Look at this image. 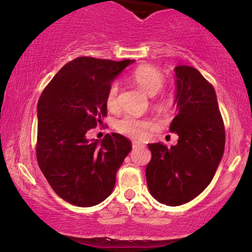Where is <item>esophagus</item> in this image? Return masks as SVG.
<instances>
[{
    "instance_id": "34e87169",
    "label": "esophagus",
    "mask_w": 252,
    "mask_h": 252,
    "mask_svg": "<svg viewBox=\"0 0 252 252\" xmlns=\"http://www.w3.org/2000/svg\"><path fill=\"white\" fill-rule=\"evenodd\" d=\"M141 146H142V144L139 143V142H133V144H132V148H133V149H137V148L141 147Z\"/></svg>"
}]
</instances>
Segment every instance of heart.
Returning a JSON list of instances; mask_svg holds the SVG:
<instances>
[{"label": "heart", "mask_w": 252, "mask_h": 252, "mask_svg": "<svg viewBox=\"0 0 252 252\" xmlns=\"http://www.w3.org/2000/svg\"><path fill=\"white\" fill-rule=\"evenodd\" d=\"M133 79L139 87L147 93L148 95L155 96L163 88L165 79L157 68L150 65H142L134 71ZM118 82H113L109 87L106 94V106L109 110L118 108ZM154 127V123L149 119H140L132 116H126L116 123V128L120 134L130 139L140 140L147 135L148 129Z\"/></svg>", "instance_id": "heart-1"}]
</instances>
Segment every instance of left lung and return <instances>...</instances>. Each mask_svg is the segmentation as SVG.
Listing matches in <instances>:
<instances>
[{
	"mask_svg": "<svg viewBox=\"0 0 252 252\" xmlns=\"http://www.w3.org/2000/svg\"><path fill=\"white\" fill-rule=\"evenodd\" d=\"M175 72L177 116L170 132L175 146L148 144L151 160L146 178L151 196L178 206L198 196L210 185L225 150V128L216 91L198 70L179 65Z\"/></svg>",
	"mask_w": 252,
	"mask_h": 252,
	"instance_id": "obj_1",
	"label": "left lung"
}]
</instances>
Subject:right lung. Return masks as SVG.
Here are the masks:
<instances>
[{"label": "right lung", "mask_w": 252, "mask_h": 252, "mask_svg": "<svg viewBox=\"0 0 252 252\" xmlns=\"http://www.w3.org/2000/svg\"><path fill=\"white\" fill-rule=\"evenodd\" d=\"M135 61L79 57L58 71L37 102V163L54 191L77 206H93L113 191L130 141L118 133L103 140L86 134L106 116L113 80Z\"/></svg>", "instance_id": "right-lung-1"}]
</instances>
